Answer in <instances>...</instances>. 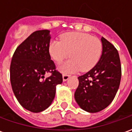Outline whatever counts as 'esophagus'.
<instances>
[{
    "instance_id": "obj_1",
    "label": "esophagus",
    "mask_w": 132,
    "mask_h": 132,
    "mask_svg": "<svg viewBox=\"0 0 132 132\" xmlns=\"http://www.w3.org/2000/svg\"><path fill=\"white\" fill-rule=\"evenodd\" d=\"M70 78V75H66V74H63L62 75V79H63V81H67L68 79Z\"/></svg>"
}]
</instances>
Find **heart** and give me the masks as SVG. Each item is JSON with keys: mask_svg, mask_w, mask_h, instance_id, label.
Here are the masks:
<instances>
[{"mask_svg": "<svg viewBox=\"0 0 132 132\" xmlns=\"http://www.w3.org/2000/svg\"><path fill=\"white\" fill-rule=\"evenodd\" d=\"M102 49L101 41L98 38L81 32L63 34L60 41L51 40L48 46L49 54L57 63L70 54L71 58L58 67L63 73L91 70L98 62Z\"/></svg>", "mask_w": 132, "mask_h": 132, "instance_id": "heart-1", "label": "heart"}]
</instances>
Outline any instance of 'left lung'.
Returning <instances> with one entry per match:
<instances>
[{
	"instance_id": "obj_1",
	"label": "left lung",
	"mask_w": 132,
	"mask_h": 132,
	"mask_svg": "<svg viewBox=\"0 0 132 132\" xmlns=\"http://www.w3.org/2000/svg\"><path fill=\"white\" fill-rule=\"evenodd\" d=\"M103 51L96 65L79 76L75 98L81 109L88 112L101 111L108 106L119 88L122 76L120 56L111 43L101 38Z\"/></svg>"
}]
</instances>
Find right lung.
<instances>
[{
    "instance_id": "1",
    "label": "right lung",
    "mask_w": 132,
    "mask_h": 132,
    "mask_svg": "<svg viewBox=\"0 0 132 132\" xmlns=\"http://www.w3.org/2000/svg\"><path fill=\"white\" fill-rule=\"evenodd\" d=\"M49 30L36 31L15 50L10 64V82L20 105L32 112L48 108L55 96L57 84L62 82L61 73L51 60ZM52 75L45 78L44 75Z\"/></svg>"
}]
</instances>
